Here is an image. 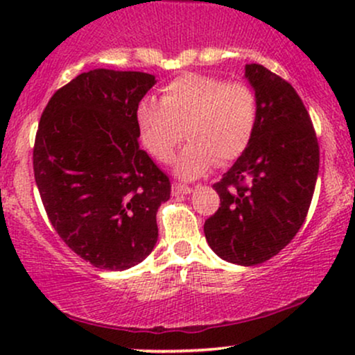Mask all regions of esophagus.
<instances>
[{
  "label": "esophagus",
  "instance_id": "34e87169",
  "mask_svg": "<svg viewBox=\"0 0 355 355\" xmlns=\"http://www.w3.org/2000/svg\"><path fill=\"white\" fill-rule=\"evenodd\" d=\"M191 193V189L187 185H180V183H173V195L178 197V195H189Z\"/></svg>",
  "mask_w": 355,
  "mask_h": 355
}]
</instances>
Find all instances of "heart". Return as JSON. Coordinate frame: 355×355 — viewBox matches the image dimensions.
Wrapping results in <instances>:
<instances>
[{
  "instance_id": "1",
  "label": "heart",
  "mask_w": 355,
  "mask_h": 355,
  "mask_svg": "<svg viewBox=\"0 0 355 355\" xmlns=\"http://www.w3.org/2000/svg\"><path fill=\"white\" fill-rule=\"evenodd\" d=\"M138 135L157 160L170 162L183 138L190 144L175 162L182 178H197L215 164L225 165L247 150L259 105L245 83L190 73L162 88L160 103L141 100L135 112Z\"/></svg>"
}]
</instances>
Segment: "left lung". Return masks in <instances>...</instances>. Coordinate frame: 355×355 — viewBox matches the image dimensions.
<instances>
[{
  "instance_id": "8db88e82",
  "label": "left lung",
  "mask_w": 355,
  "mask_h": 355,
  "mask_svg": "<svg viewBox=\"0 0 355 355\" xmlns=\"http://www.w3.org/2000/svg\"><path fill=\"white\" fill-rule=\"evenodd\" d=\"M259 120L247 150L214 185L218 210L203 232L220 259L257 266L295 237L311 207L319 144L302 100L291 83L257 63L245 64Z\"/></svg>"
}]
</instances>
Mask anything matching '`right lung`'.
Listing matches in <instances>:
<instances>
[{"mask_svg": "<svg viewBox=\"0 0 355 355\" xmlns=\"http://www.w3.org/2000/svg\"><path fill=\"white\" fill-rule=\"evenodd\" d=\"M157 83L141 71L96 68L60 88L33 148L35 180L51 225L92 266L126 270L152 254L168 177L138 145L135 112Z\"/></svg>", "mask_w": 355, "mask_h": 355, "instance_id": "right-lung-1", "label": "right lung"}]
</instances>
